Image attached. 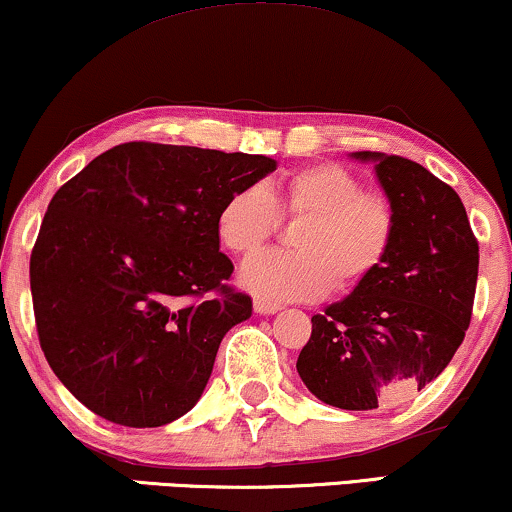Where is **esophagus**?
<instances>
[{"instance_id": "34e87169", "label": "esophagus", "mask_w": 512, "mask_h": 512, "mask_svg": "<svg viewBox=\"0 0 512 512\" xmlns=\"http://www.w3.org/2000/svg\"><path fill=\"white\" fill-rule=\"evenodd\" d=\"M280 304H273V301H266V299H256L254 301V311L258 313V315H273V313H277L280 311Z\"/></svg>"}]
</instances>
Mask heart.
Returning a JSON list of instances; mask_svg holds the SVG:
<instances>
[{
  "mask_svg": "<svg viewBox=\"0 0 512 512\" xmlns=\"http://www.w3.org/2000/svg\"><path fill=\"white\" fill-rule=\"evenodd\" d=\"M277 211L304 218L296 251L251 256L239 282L268 301H308L361 287L387 261L396 235L391 201L363 192L361 180L337 163H315L285 175L273 189L242 187L220 206L216 232L232 254H254L277 230Z\"/></svg>",
  "mask_w": 512,
  "mask_h": 512,
  "instance_id": "heart-1",
  "label": "heart"
}]
</instances>
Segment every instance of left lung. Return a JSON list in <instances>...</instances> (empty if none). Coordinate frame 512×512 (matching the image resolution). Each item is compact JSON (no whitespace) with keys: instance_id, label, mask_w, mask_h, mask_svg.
I'll use <instances>...</instances> for the list:
<instances>
[{"instance_id":"1","label":"left lung","mask_w":512,"mask_h":512,"mask_svg":"<svg viewBox=\"0 0 512 512\" xmlns=\"http://www.w3.org/2000/svg\"><path fill=\"white\" fill-rule=\"evenodd\" d=\"M351 159L375 163L394 244L368 282L313 315L296 370L327 406L372 410L425 389L451 363L470 325L479 246L463 201L420 163L380 151Z\"/></svg>"}]
</instances>
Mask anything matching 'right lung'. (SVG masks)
<instances>
[{
    "mask_svg": "<svg viewBox=\"0 0 512 512\" xmlns=\"http://www.w3.org/2000/svg\"><path fill=\"white\" fill-rule=\"evenodd\" d=\"M277 168L261 154L118 144L44 213L30 292L49 368L80 403L125 427H161L204 394L251 299L225 285L223 201Z\"/></svg>",
    "mask_w": 512,
    "mask_h": 512,
    "instance_id": "obj_1",
    "label": "right lung"
}]
</instances>
